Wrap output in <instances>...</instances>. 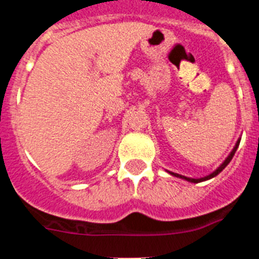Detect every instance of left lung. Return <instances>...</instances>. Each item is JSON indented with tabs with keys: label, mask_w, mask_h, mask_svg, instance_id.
<instances>
[{
	"label": "left lung",
	"mask_w": 259,
	"mask_h": 259,
	"mask_svg": "<svg viewBox=\"0 0 259 259\" xmlns=\"http://www.w3.org/2000/svg\"><path fill=\"white\" fill-rule=\"evenodd\" d=\"M239 144H240V140L237 141L236 146H235V148H233V150H232V152H231V154L228 155V157H227V159H226V161H224L223 163H222L221 166H219L218 168H217V170L214 171V172H212V174H210V175H207V176H205V178H201V179H191V178H187V176H182V175H179V174H174V172H170V174H171V175H174V176H178V178H182V179L188 180V182H192V183H200V182H203V180L211 179V178H214V176H217V175H218V174L221 172L222 170H223L224 167H226V166H227L228 163H230V162H231V159H232V157H233V155H235V152H236V149H237V148H239Z\"/></svg>",
	"instance_id": "1"
}]
</instances>
